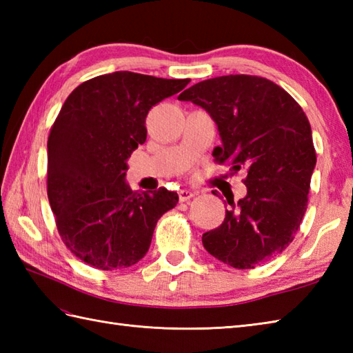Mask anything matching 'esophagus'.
Listing matches in <instances>:
<instances>
[{"label":"esophagus","mask_w":353,"mask_h":353,"mask_svg":"<svg viewBox=\"0 0 353 353\" xmlns=\"http://www.w3.org/2000/svg\"><path fill=\"white\" fill-rule=\"evenodd\" d=\"M194 194H196V192H192L191 190H181V191H179V199H181V201H186V200L192 199Z\"/></svg>","instance_id":"1"}]
</instances>
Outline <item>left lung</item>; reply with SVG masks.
I'll return each instance as SVG.
<instances>
[{"label": "left lung", "instance_id": "left-lung-1", "mask_svg": "<svg viewBox=\"0 0 353 353\" xmlns=\"http://www.w3.org/2000/svg\"><path fill=\"white\" fill-rule=\"evenodd\" d=\"M179 100L203 108L216 124V161L247 170V194L226 209L224 221L203 234L205 249L234 268L247 270L282 253L308 205L316 150L308 118L273 81L245 74L203 80Z\"/></svg>", "mask_w": 353, "mask_h": 353}]
</instances>
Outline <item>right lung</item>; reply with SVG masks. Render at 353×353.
Wrapping results in <instances>:
<instances>
[{"mask_svg":"<svg viewBox=\"0 0 353 353\" xmlns=\"http://www.w3.org/2000/svg\"><path fill=\"white\" fill-rule=\"evenodd\" d=\"M188 83L117 71L85 81L63 103L48 137L47 191L62 241L88 265L137 264L157 220L177 205L167 188L132 191L125 171L147 139L148 110Z\"/></svg>","mask_w":353,"mask_h":353,"instance_id":"add662e5","label":"right lung"}]
</instances>
